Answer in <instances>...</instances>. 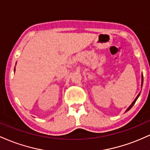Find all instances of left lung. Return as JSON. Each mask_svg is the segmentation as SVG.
I'll return each mask as SVG.
<instances>
[{
	"label": "left lung",
	"instance_id": "obj_1",
	"mask_svg": "<svg viewBox=\"0 0 150 150\" xmlns=\"http://www.w3.org/2000/svg\"><path fill=\"white\" fill-rule=\"evenodd\" d=\"M142 83H143V75H142V84H141V85H142ZM140 93H139V94H138V95H137V97H136L135 98V100H134L133 101V102H132V104H131V105H130V106H129V107L128 108H127V110H126V111H125V112H127V111H129V110H130V108H131L132 107V106H133V105L134 104H135V101H137V98H138L139 97V96H140Z\"/></svg>",
	"mask_w": 150,
	"mask_h": 150
}]
</instances>
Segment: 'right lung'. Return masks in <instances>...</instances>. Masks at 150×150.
I'll list each match as a JSON object with an SVG mask.
<instances>
[{
  "instance_id": "right-lung-1",
  "label": "right lung",
  "mask_w": 150,
  "mask_h": 150,
  "mask_svg": "<svg viewBox=\"0 0 150 150\" xmlns=\"http://www.w3.org/2000/svg\"><path fill=\"white\" fill-rule=\"evenodd\" d=\"M15 69H14V71H15Z\"/></svg>"
}]
</instances>
